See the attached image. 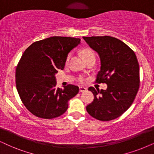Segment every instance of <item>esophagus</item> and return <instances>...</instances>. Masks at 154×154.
Instances as JSON below:
<instances>
[{
	"instance_id": "esophagus-1",
	"label": "esophagus",
	"mask_w": 154,
	"mask_h": 154,
	"mask_svg": "<svg viewBox=\"0 0 154 154\" xmlns=\"http://www.w3.org/2000/svg\"><path fill=\"white\" fill-rule=\"evenodd\" d=\"M87 88L86 87H79V91H80V92H83V91H85L87 90Z\"/></svg>"
}]
</instances>
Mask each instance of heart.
<instances>
[{
  "instance_id": "obj_1",
  "label": "heart",
  "mask_w": 154,
  "mask_h": 154,
  "mask_svg": "<svg viewBox=\"0 0 154 154\" xmlns=\"http://www.w3.org/2000/svg\"><path fill=\"white\" fill-rule=\"evenodd\" d=\"M82 56L84 57V59H86V58H88L89 57H92V56H94V53L92 50L90 49H84L82 51ZM71 57V54H68L67 57V63L69 62V59ZM80 80L82 81V79L80 78Z\"/></svg>"
}]
</instances>
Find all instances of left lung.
Masks as SVG:
<instances>
[{"label":"left lung","instance_id":"obj_1","mask_svg":"<svg viewBox=\"0 0 154 154\" xmlns=\"http://www.w3.org/2000/svg\"><path fill=\"white\" fill-rule=\"evenodd\" d=\"M83 39L100 57L101 67L97 81L107 85L105 90L89 87L94 99L87 106V111L98 120L114 119L130 107L139 90V65L137 56L127 45L113 37Z\"/></svg>","mask_w":154,"mask_h":154}]
</instances>
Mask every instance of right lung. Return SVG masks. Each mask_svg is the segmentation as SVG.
Returning <instances> with one entry per match:
<instances>
[{"label":"right lung","instance_id":"obj_1","mask_svg":"<svg viewBox=\"0 0 154 154\" xmlns=\"http://www.w3.org/2000/svg\"><path fill=\"white\" fill-rule=\"evenodd\" d=\"M80 39L54 36L35 42L23 52L15 72V83L20 100L29 112L43 119L63 114L68 102L79 87L68 85L56 87L55 75L64 69L69 52Z\"/></svg>","mask_w":154,"mask_h":154}]
</instances>
